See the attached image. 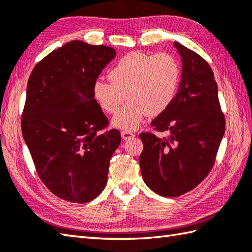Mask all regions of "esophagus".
<instances>
[{
	"label": "esophagus",
	"mask_w": 252,
	"mask_h": 252,
	"mask_svg": "<svg viewBox=\"0 0 252 252\" xmlns=\"http://www.w3.org/2000/svg\"><path fill=\"white\" fill-rule=\"evenodd\" d=\"M121 136L123 140H129V138H131V137H134V134H133V133L130 131H122Z\"/></svg>",
	"instance_id": "obj_1"
}]
</instances>
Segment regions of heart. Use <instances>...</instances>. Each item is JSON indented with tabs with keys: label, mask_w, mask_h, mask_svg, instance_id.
Returning <instances> with one entry per match:
<instances>
[{
	"label": "heart",
	"mask_w": 252,
	"mask_h": 252,
	"mask_svg": "<svg viewBox=\"0 0 252 252\" xmlns=\"http://www.w3.org/2000/svg\"><path fill=\"white\" fill-rule=\"evenodd\" d=\"M108 80L94 83V98L106 114L115 115L126 95L127 104L112 119V125L131 131L146 116L156 117L172 104L180 87L181 66L168 53L131 52L110 69Z\"/></svg>",
	"instance_id": "1"
}]
</instances>
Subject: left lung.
<instances>
[{
  "instance_id": "8db88e82",
  "label": "left lung",
  "mask_w": 252,
  "mask_h": 252,
  "mask_svg": "<svg viewBox=\"0 0 252 252\" xmlns=\"http://www.w3.org/2000/svg\"><path fill=\"white\" fill-rule=\"evenodd\" d=\"M174 46L182 58L179 91L168 109L152 121L155 130L169 136L140 134L143 180L163 197L183 195L206 179L225 132L212 69L194 51L179 42Z\"/></svg>"
}]
</instances>
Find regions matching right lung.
I'll return each instance as SVG.
<instances>
[{"label":"right lung","instance_id":"1","mask_svg":"<svg viewBox=\"0 0 252 252\" xmlns=\"http://www.w3.org/2000/svg\"><path fill=\"white\" fill-rule=\"evenodd\" d=\"M116 51L70 41L39 62L27 84L21 132L41 181L53 194L83 203L107 183L120 132L93 95L94 83Z\"/></svg>","mask_w":252,"mask_h":252}]
</instances>
